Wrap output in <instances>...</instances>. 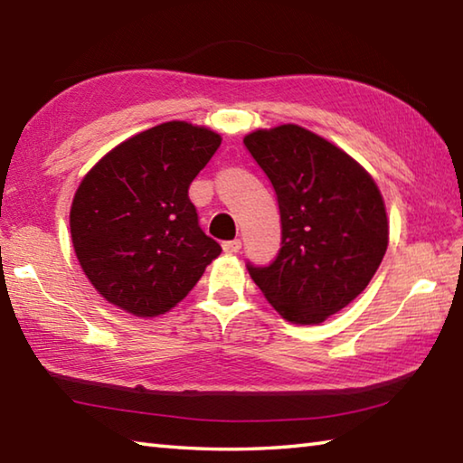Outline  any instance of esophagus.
<instances>
[{
  "label": "esophagus",
  "instance_id": "1",
  "mask_svg": "<svg viewBox=\"0 0 463 463\" xmlns=\"http://www.w3.org/2000/svg\"><path fill=\"white\" fill-rule=\"evenodd\" d=\"M241 239H232V241H224L222 242V250L224 253H229V255H234V253H239L241 250Z\"/></svg>",
  "mask_w": 463,
  "mask_h": 463
}]
</instances>
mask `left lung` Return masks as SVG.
<instances>
[{
    "mask_svg": "<svg viewBox=\"0 0 463 463\" xmlns=\"http://www.w3.org/2000/svg\"><path fill=\"white\" fill-rule=\"evenodd\" d=\"M271 182L281 249L269 265L247 263L253 281L293 324H319L371 283L389 245L374 180L330 141L299 125L242 139Z\"/></svg>",
    "mask_w": 463,
    "mask_h": 463,
    "instance_id": "1",
    "label": "left lung"
}]
</instances>
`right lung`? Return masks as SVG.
<instances>
[{"label":"right lung","mask_w":463,"mask_h":463,"mask_svg":"<svg viewBox=\"0 0 463 463\" xmlns=\"http://www.w3.org/2000/svg\"><path fill=\"white\" fill-rule=\"evenodd\" d=\"M221 136L162 123L109 151L80 182L71 234L82 271L107 301L154 317L188 296L221 245L200 229L188 188Z\"/></svg>","instance_id":"obj_1"}]
</instances>
